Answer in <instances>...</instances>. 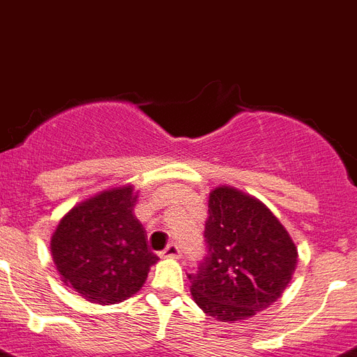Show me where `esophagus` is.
I'll return each mask as SVG.
<instances>
[{
	"label": "esophagus",
	"mask_w": 357,
	"mask_h": 357,
	"mask_svg": "<svg viewBox=\"0 0 357 357\" xmlns=\"http://www.w3.org/2000/svg\"><path fill=\"white\" fill-rule=\"evenodd\" d=\"M179 256V249L176 243H171V245H167V249L163 252H160V258H178Z\"/></svg>",
	"instance_id": "esophagus-1"
}]
</instances>
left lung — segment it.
Returning a JSON list of instances; mask_svg holds the SVG:
<instances>
[{
  "label": "left lung",
  "instance_id": "8db88e82",
  "mask_svg": "<svg viewBox=\"0 0 357 357\" xmlns=\"http://www.w3.org/2000/svg\"><path fill=\"white\" fill-rule=\"evenodd\" d=\"M208 256L188 275L199 307L218 322H240L271 307L297 266V247L259 199L215 186L204 224Z\"/></svg>",
  "mask_w": 357,
  "mask_h": 357
}]
</instances>
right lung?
Returning a JSON list of instances; mask_svg holds the SVG:
<instances>
[{
  "label": "right lung",
  "instance_id": "right-lung-1",
  "mask_svg": "<svg viewBox=\"0 0 357 357\" xmlns=\"http://www.w3.org/2000/svg\"><path fill=\"white\" fill-rule=\"evenodd\" d=\"M137 194L133 185L98 192L70 208L51 234V256L63 284L89 303H123L144 287L158 261L133 215Z\"/></svg>",
  "mask_w": 357,
  "mask_h": 357
}]
</instances>
